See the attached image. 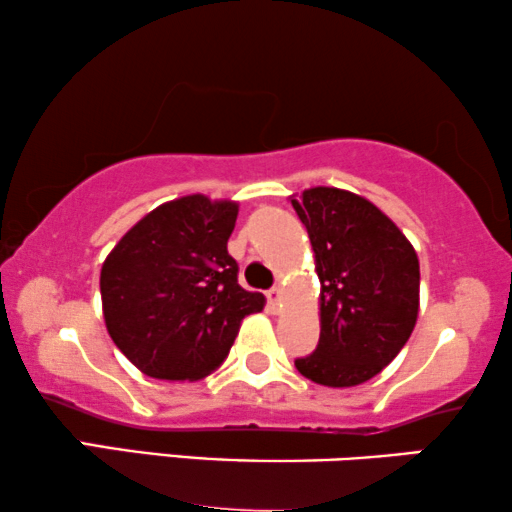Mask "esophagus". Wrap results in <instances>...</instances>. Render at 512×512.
Segmentation results:
<instances>
[{
    "label": "esophagus",
    "mask_w": 512,
    "mask_h": 512,
    "mask_svg": "<svg viewBox=\"0 0 512 512\" xmlns=\"http://www.w3.org/2000/svg\"><path fill=\"white\" fill-rule=\"evenodd\" d=\"M265 298H268V310L275 314L279 312V307H282V289H270L268 293H265Z\"/></svg>",
    "instance_id": "34e87169"
}]
</instances>
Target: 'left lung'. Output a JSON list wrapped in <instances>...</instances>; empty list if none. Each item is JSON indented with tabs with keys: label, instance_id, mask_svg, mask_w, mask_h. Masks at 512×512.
<instances>
[{
	"label": "left lung",
	"instance_id": "obj_1",
	"mask_svg": "<svg viewBox=\"0 0 512 512\" xmlns=\"http://www.w3.org/2000/svg\"><path fill=\"white\" fill-rule=\"evenodd\" d=\"M310 235L317 268L319 345L296 359L307 380L356 387L389 366L419 312V258L373 202L317 186L291 200Z\"/></svg>",
	"mask_w": 512,
	"mask_h": 512
}]
</instances>
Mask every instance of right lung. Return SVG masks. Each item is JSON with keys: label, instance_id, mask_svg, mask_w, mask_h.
I'll return each mask as SVG.
<instances>
[{"label": "right lung", "instance_id": "1", "mask_svg": "<svg viewBox=\"0 0 512 512\" xmlns=\"http://www.w3.org/2000/svg\"><path fill=\"white\" fill-rule=\"evenodd\" d=\"M237 202L186 195L137 221L100 272L104 324L116 347L156 380H202L226 361L263 293L237 284L228 254Z\"/></svg>", "mask_w": 512, "mask_h": 512}]
</instances>
